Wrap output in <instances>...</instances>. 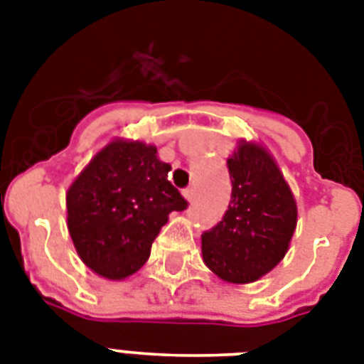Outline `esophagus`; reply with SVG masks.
I'll list each match as a JSON object with an SVG mask.
<instances>
[{"label": "esophagus", "mask_w": 364, "mask_h": 364, "mask_svg": "<svg viewBox=\"0 0 364 364\" xmlns=\"http://www.w3.org/2000/svg\"><path fill=\"white\" fill-rule=\"evenodd\" d=\"M183 196H185V200H187V202H193V198H194V188H193V187L185 188V191H183Z\"/></svg>", "instance_id": "obj_1"}]
</instances>
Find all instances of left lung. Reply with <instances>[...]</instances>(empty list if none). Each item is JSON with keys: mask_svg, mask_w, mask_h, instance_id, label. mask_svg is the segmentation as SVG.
Instances as JSON below:
<instances>
[{"mask_svg": "<svg viewBox=\"0 0 364 364\" xmlns=\"http://www.w3.org/2000/svg\"><path fill=\"white\" fill-rule=\"evenodd\" d=\"M232 196L223 221L202 234V259L223 282L253 283L274 270L296 228V200L270 151L240 139L227 160Z\"/></svg>", "mask_w": 364, "mask_h": 364, "instance_id": "1", "label": "left lung"}]
</instances>
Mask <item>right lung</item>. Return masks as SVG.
<instances>
[{
    "mask_svg": "<svg viewBox=\"0 0 364 364\" xmlns=\"http://www.w3.org/2000/svg\"><path fill=\"white\" fill-rule=\"evenodd\" d=\"M170 170L154 145L117 137L75 177L65 193L68 230L90 270L121 282L147 262L171 211L187 208Z\"/></svg>",
    "mask_w": 364,
    "mask_h": 364,
    "instance_id": "obj_1",
    "label": "right lung"
}]
</instances>
